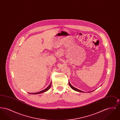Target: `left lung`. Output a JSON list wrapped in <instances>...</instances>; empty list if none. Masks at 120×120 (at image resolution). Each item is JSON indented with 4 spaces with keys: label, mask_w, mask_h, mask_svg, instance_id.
I'll return each instance as SVG.
<instances>
[{
    "label": "left lung",
    "mask_w": 120,
    "mask_h": 120,
    "mask_svg": "<svg viewBox=\"0 0 120 120\" xmlns=\"http://www.w3.org/2000/svg\"><path fill=\"white\" fill-rule=\"evenodd\" d=\"M69 85L71 87V89H72L73 90H75V91H76L78 92H84L80 90H78V89H76V88H75V87H74L73 86H71V84H70V83L69 82ZM90 92H91V91Z\"/></svg>",
    "instance_id": "1"
}]
</instances>
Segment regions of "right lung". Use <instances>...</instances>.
<instances>
[{
	"mask_svg": "<svg viewBox=\"0 0 120 120\" xmlns=\"http://www.w3.org/2000/svg\"><path fill=\"white\" fill-rule=\"evenodd\" d=\"M51 84L52 82H51V83H50V85H49V86H48L45 89V90H42V91H41L39 92H37V93H29V94H40V93H44V92H45L47 91H48V90L50 89V87H51Z\"/></svg>",
	"mask_w": 120,
	"mask_h": 120,
	"instance_id": "1",
	"label": "right lung"
}]
</instances>
